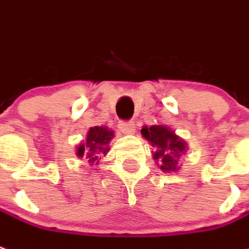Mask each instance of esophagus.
<instances>
[{
  "instance_id": "34e87169",
  "label": "esophagus",
  "mask_w": 249,
  "mask_h": 249,
  "mask_svg": "<svg viewBox=\"0 0 249 249\" xmlns=\"http://www.w3.org/2000/svg\"><path fill=\"white\" fill-rule=\"evenodd\" d=\"M119 128L125 133H132L135 130V124L132 121H120Z\"/></svg>"
}]
</instances>
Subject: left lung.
I'll return each mask as SVG.
<instances>
[{
	"label": "left lung",
	"instance_id": "1",
	"mask_svg": "<svg viewBox=\"0 0 249 249\" xmlns=\"http://www.w3.org/2000/svg\"><path fill=\"white\" fill-rule=\"evenodd\" d=\"M142 135L156 148L154 152V159L161 161L160 168L163 171L178 170L177 158H179L186 149V144L182 139H179L167 126L161 125H152L149 128L144 126L142 129Z\"/></svg>",
	"mask_w": 249,
	"mask_h": 249
}]
</instances>
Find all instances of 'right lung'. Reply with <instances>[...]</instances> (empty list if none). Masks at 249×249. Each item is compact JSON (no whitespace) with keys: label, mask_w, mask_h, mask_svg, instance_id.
<instances>
[{"label":"right lung","mask_w":249,"mask_h":249,"mask_svg":"<svg viewBox=\"0 0 249 249\" xmlns=\"http://www.w3.org/2000/svg\"><path fill=\"white\" fill-rule=\"evenodd\" d=\"M114 136L113 130L107 129L105 126H93L89 129L86 142L79 145L78 148V156H83L88 159L89 163H95L98 161L102 156H105L109 151V142Z\"/></svg>","instance_id":"add662e5"}]
</instances>
